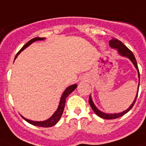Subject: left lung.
<instances>
[{"mask_svg": "<svg viewBox=\"0 0 146 146\" xmlns=\"http://www.w3.org/2000/svg\"><path fill=\"white\" fill-rule=\"evenodd\" d=\"M110 46V48H114V49H116L117 52H118V54L119 55H121V56H123V57H126L127 58H129V60L132 62L135 68H136L138 72V78H139V84H138V91H137V94H136V95H135V100H133V102L132 103V104L129 106V107L126 110H124V111L121 112V113H106L104 112L100 111V110L98 109V107H96L94 104L93 102V100H92V98H91V95H90V98H89V104L91 105V108L94 110V112L98 116H100V118H103V119H116V118H119L120 116H123L124 114H126V113H128L131 109H132V107H133V105L135 104V100H136V98H137L138 96V92H139V80H140V76H139V68H138V65H137V62H136V60H135V58L133 55V53L131 52L129 49L127 47H126L125 45H124L122 42H120L119 40H118L117 39H113L109 42Z\"/></svg>", "mask_w": 146, "mask_h": 146, "instance_id": "8db88e82", "label": "left lung"}]
</instances>
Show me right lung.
Returning <instances> with one entry per match:
<instances>
[{
  "instance_id": "1",
  "label": "right lung",
  "mask_w": 146,
  "mask_h": 146,
  "mask_svg": "<svg viewBox=\"0 0 146 146\" xmlns=\"http://www.w3.org/2000/svg\"><path fill=\"white\" fill-rule=\"evenodd\" d=\"M45 38H40V37H36V38H33L31 40L28 42L26 43V45L23 46L22 48L20 49L18 53L16 55L15 58L18 56V55L20 54L22 51H23L26 48H27L28 46H30L31 44L33 43L34 42L39 41V40H44ZM77 88V84H72V85L68 87L67 88L65 89V91L63 92L62 95L60 98V101H59V104H58V107L57 110H55V113L52 114V116L49 117L48 119L46 120H44V121H33V120H30V119L25 118L23 116H21L23 118V119L26 120L27 122H28L29 123L32 124L33 126H40V127H51V126H55V124L57 123L58 120L60 119V118L62 117V115L63 113V111H64V108H65V101H66V98H68V96L70 94L72 93V91H74L75 90V88Z\"/></svg>"
}]
</instances>
